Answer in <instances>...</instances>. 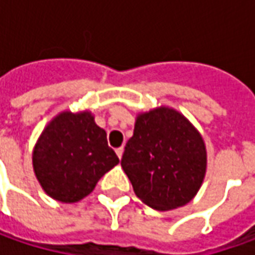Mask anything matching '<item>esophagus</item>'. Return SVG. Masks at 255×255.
I'll use <instances>...</instances> for the list:
<instances>
[{
	"mask_svg": "<svg viewBox=\"0 0 255 255\" xmlns=\"http://www.w3.org/2000/svg\"><path fill=\"white\" fill-rule=\"evenodd\" d=\"M116 154H118V157H119V159H122L123 147H119V149H116Z\"/></svg>",
	"mask_w": 255,
	"mask_h": 255,
	"instance_id": "34e87169",
	"label": "esophagus"
}]
</instances>
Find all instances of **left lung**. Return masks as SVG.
<instances>
[{
	"mask_svg": "<svg viewBox=\"0 0 255 255\" xmlns=\"http://www.w3.org/2000/svg\"><path fill=\"white\" fill-rule=\"evenodd\" d=\"M121 164L144 204L173 210L197 194L206 176L207 152L200 132L184 115L159 106L137 115Z\"/></svg>",
	"mask_w": 255,
	"mask_h": 255,
	"instance_id": "8db88e82",
	"label": "left lung"
}]
</instances>
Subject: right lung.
I'll use <instances>...</instances> for the list:
<instances>
[{
	"label": "right lung",
	"mask_w": 255,
	"mask_h": 255,
	"mask_svg": "<svg viewBox=\"0 0 255 255\" xmlns=\"http://www.w3.org/2000/svg\"><path fill=\"white\" fill-rule=\"evenodd\" d=\"M118 163L106 132L89 111L58 113L45 126L32 152L36 180L49 197L61 203L82 200Z\"/></svg>",
	"instance_id": "obj_1"
}]
</instances>
